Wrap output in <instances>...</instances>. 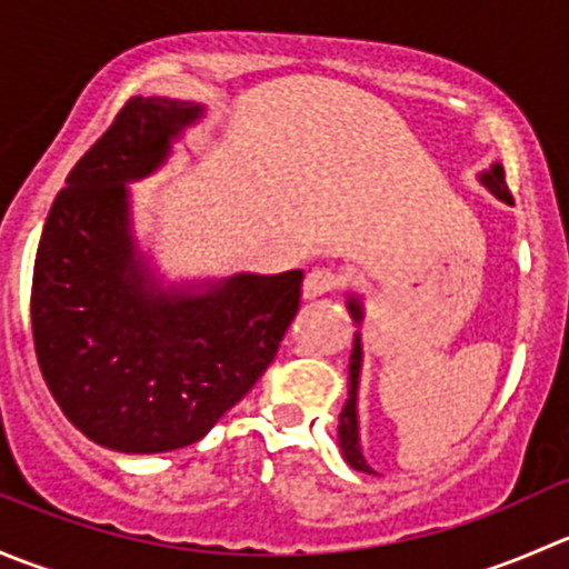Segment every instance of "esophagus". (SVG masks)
Instances as JSON below:
<instances>
[{"label": "esophagus", "mask_w": 569, "mask_h": 569, "mask_svg": "<svg viewBox=\"0 0 569 569\" xmlns=\"http://www.w3.org/2000/svg\"><path fill=\"white\" fill-rule=\"evenodd\" d=\"M341 283L343 278L336 269H311V272L306 274V283H302V297L313 300V297H321L327 295V291L338 289Z\"/></svg>", "instance_id": "34e87169"}]
</instances>
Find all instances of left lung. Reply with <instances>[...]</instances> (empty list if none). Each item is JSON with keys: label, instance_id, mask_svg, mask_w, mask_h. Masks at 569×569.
Returning a JSON list of instances; mask_svg holds the SVG:
<instances>
[{"label": "left lung", "instance_id": "1", "mask_svg": "<svg viewBox=\"0 0 569 569\" xmlns=\"http://www.w3.org/2000/svg\"><path fill=\"white\" fill-rule=\"evenodd\" d=\"M479 181L490 189L496 198L501 200H512L509 198V187H507V178H503V168L501 164H492L490 170L479 176ZM349 313L352 319L363 321V306H360L358 297H349L347 300ZM360 366H363V347H360V332H355V343H352V355H349V396H347V405L341 410V423H338V446H341V455L343 460L352 465L355 470H363V473H375L371 465L366 462L363 451H360V438H358V382H360Z\"/></svg>", "mask_w": 569, "mask_h": 569}]
</instances>
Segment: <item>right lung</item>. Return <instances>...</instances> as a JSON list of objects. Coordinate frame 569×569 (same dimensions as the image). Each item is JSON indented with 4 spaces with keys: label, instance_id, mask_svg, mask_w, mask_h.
Returning a JSON list of instances; mask_svg holds the SVG:
<instances>
[{
    "label": "right lung",
    "instance_id": "obj_1",
    "mask_svg": "<svg viewBox=\"0 0 569 569\" xmlns=\"http://www.w3.org/2000/svg\"><path fill=\"white\" fill-rule=\"evenodd\" d=\"M200 114L194 101H126L73 164L40 233V375L84 438L123 455L203 438L267 371L300 308V269L164 289L137 250L126 183L162 168Z\"/></svg>",
    "mask_w": 569,
    "mask_h": 569
}]
</instances>
